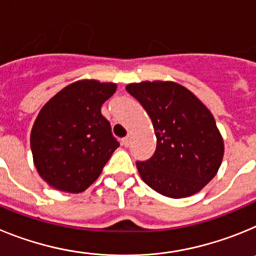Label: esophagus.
Instances as JSON below:
<instances>
[{
    "instance_id": "esophagus-1",
    "label": "esophagus",
    "mask_w": 256,
    "mask_h": 256,
    "mask_svg": "<svg viewBox=\"0 0 256 256\" xmlns=\"http://www.w3.org/2000/svg\"><path fill=\"white\" fill-rule=\"evenodd\" d=\"M130 144V137H124L123 140H122V144H123L124 148H128Z\"/></svg>"
}]
</instances>
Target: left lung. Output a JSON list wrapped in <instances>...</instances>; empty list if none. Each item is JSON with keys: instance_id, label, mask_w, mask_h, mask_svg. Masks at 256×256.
<instances>
[{"instance_id": "obj_1", "label": "left lung", "mask_w": 256, "mask_h": 256, "mask_svg": "<svg viewBox=\"0 0 256 256\" xmlns=\"http://www.w3.org/2000/svg\"><path fill=\"white\" fill-rule=\"evenodd\" d=\"M146 110L156 136V150L137 169L148 186L172 198L191 196L216 177L224 144L209 108L174 82L126 86Z\"/></svg>"}]
</instances>
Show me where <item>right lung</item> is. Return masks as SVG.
<instances>
[{"label": "right lung", "instance_id": "obj_1", "mask_svg": "<svg viewBox=\"0 0 256 256\" xmlns=\"http://www.w3.org/2000/svg\"><path fill=\"white\" fill-rule=\"evenodd\" d=\"M116 91L115 83L94 79L62 88L40 108L30 133L40 176L56 190L79 194L98 178L119 148L101 106Z\"/></svg>", "mask_w": 256, "mask_h": 256}]
</instances>
